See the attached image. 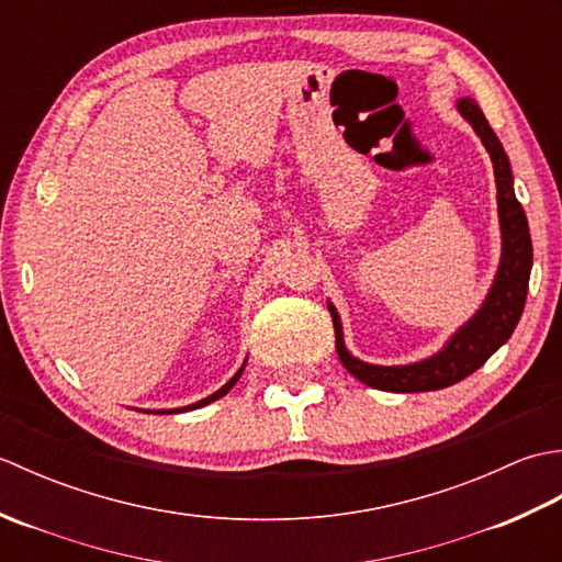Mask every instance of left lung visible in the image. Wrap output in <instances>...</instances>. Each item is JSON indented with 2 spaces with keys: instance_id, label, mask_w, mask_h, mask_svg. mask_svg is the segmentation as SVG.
<instances>
[{
  "instance_id": "8db88e82",
  "label": "left lung",
  "mask_w": 562,
  "mask_h": 562,
  "mask_svg": "<svg viewBox=\"0 0 562 562\" xmlns=\"http://www.w3.org/2000/svg\"><path fill=\"white\" fill-rule=\"evenodd\" d=\"M459 113L471 123L475 135L481 137L483 147L493 159L495 186H497V214H499V232H503V256H499V268L493 280V288L487 292L483 306L475 312L465 324L453 333L445 348L437 355L427 357L423 362L401 364V367H379L357 360L345 348L342 326L336 306L328 302V312L333 316V328H336V350L342 367L360 379L362 384L393 391V393H417V391H437L447 389L457 381L473 374L475 369L483 367L491 355H495L515 333L524 304H527L529 292V274L533 262L529 222L524 214L519 200L515 195V178H512L509 159L499 145L493 127L487 125L481 105L473 99H459Z\"/></svg>"
}]
</instances>
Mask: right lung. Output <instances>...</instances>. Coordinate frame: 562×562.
Listing matches in <instances>:
<instances>
[{
	"instance_id": "right-lung-1",
	"label": "right lung",
	"mask_w": 562,
	"mask_h": 562,
	"mask_svg": "<svg viewBox=\"0 0 562 562\" xmlns=\"http://www.w3.org/2000/svg\"><path fill=\"white\" fill-rule=\"evenodd\" d=\"M244 367H246V362H244ZM244 367L238 369V372L226 381V384L220 389V391H214L212 396H207V398H202V401H198V403H193V405H186V408H173V411H157V413H186V411H195V408H202V405H207V403H212V401H217V398H222V396H226V393H229V389L236 384L238 381V376H241V372H244Z\"/></svg>"
}]
</instances>
